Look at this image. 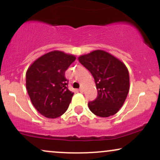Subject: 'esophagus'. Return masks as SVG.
Here are the masks:
<instances>
[{"mask_svg": "<svg viewBox=\"0 0 160 160\" xmlns=\"http://www.w3.org/2000/svg\"><path fill=\"white\" fill-rule=\"evenodd\" d=\"M79 91L80 92H83V89H82V88H80V89H79Z\"/></svg>", "mask_w": 160, "mask_h": 160, "instance_id": "obj_1", "label": "esophagus"}]
</instances>
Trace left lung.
<instances>
[{
  "instance_id": "left-lung-1",
  "label": "left lung",
  "mask_w": 160,
  "mask_h": 160,
  "mask_svg": "<svg viewBox=\"0 0 160 160\" xmlns=\"http://www.w3.org/2000/svg\"><path fill=\"white\" fill-rule=\"evenodd\" d=\"M79 62L90 71L98 96L88 103L95 115L108 117L123 105L129 90V74L122 62L106 51L97 49L79 56Z\"/></svg>"
}]
</instances>
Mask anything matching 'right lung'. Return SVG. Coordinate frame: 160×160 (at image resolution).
Segmentation results:
<instances>
[{
  "mask_svg": "<svg viewBox=\"0 0 160 160\" xmlns=\"http://www.w3.org/2000/svg\"><path fill=\"white\" fill-rule=\"evenodd\" d=\"M76 59L58 50L39 57L26 72V89L31 102L47 118L60 117L67 111L74 92L68 89L65 71Z\"/></svg>",
  "mask_w": 160,
  "mask_h": 160,
  "instance_id": "right-lung-1",
  "label": "right lung"
}]
</instances>
